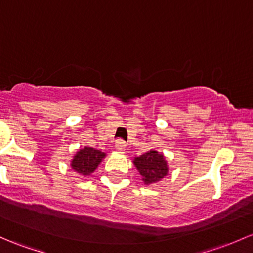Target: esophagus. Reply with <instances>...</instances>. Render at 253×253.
<instances>
[{"label": "esophagus", "mask_w": 253, "mask_h": 253, "mask_svg": "<svg viewBox=\"0 0 253 253\" xmlns=\"http://www.w3.org/2000/svg\"><path fill=\"white\" fill-rule=\"evenodd\" d=\"M115 148L118 149L119 151H124L125 149H126V143H125L124 140H122V139L116 140V143H115Z\"/></svg>", "instance_id": "obj_1"}]
</instances>
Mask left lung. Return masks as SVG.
<instances>
[{
  "instance_id": "8db88e82",
  "label": "left lung",
  "mask_w": 253,
  "mask_h": 253,
  "mask_svg": "<svg viewBox=\"0 0 253 253\" xmlns=\"http://www.w3.org/2000/svg\"><path fill=\"white\" fill-rule=\"evenodd\" d=\"M133 164L142 175V180L147 185L159 182L169 173V166L165 156L153 149L134 158Z\"/></svg>"
}]
</instances>
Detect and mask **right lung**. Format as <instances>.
I'll return each mask as SVG.
<instances>
[{
	"mask_svg": "<svg viewBox=\"0 0 253 253\" xmlns=\"http://www.w3.org/2000/svg\"><path fill=\"white\" fill-rule=\"evenodd\" d=\"M104 158L105 153H102L94 148L84 147V149H80L71 160V169L81 175H89L95 171L98 165Z\"/></svg>",
	"mask_w": 253,
	"mask_h": 253,
	"instance_id": "right-lung-1",
	"label": "right lung"
}]
</instances>
